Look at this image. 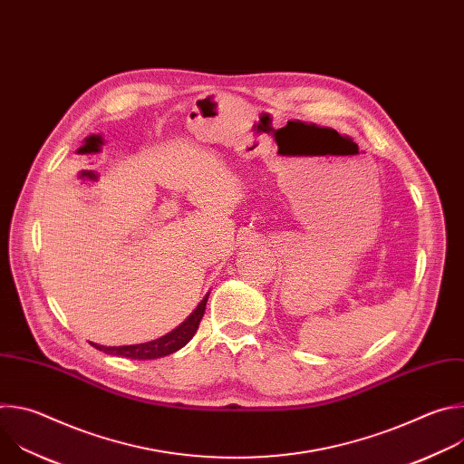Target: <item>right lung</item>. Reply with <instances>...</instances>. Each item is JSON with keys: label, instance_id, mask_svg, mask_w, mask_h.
<instances>
[{"label": "right lung", "instance_id": "obj_1", "mask_svg": "<svg viewBox=\"0 0 464 464\" xmlns=\"http://www.w3.org/2000/svg\"><path fill=\"white\" fill-rule=\"evenodd\" d=\"M208 299H209V294L200 301V304L192 310V314L181 324H178L174 330H170L169 334H165L158 340H152L147 343H138V345H122V347H104V345H97V343H92V345L106 354L130 358V360H156L161 356H169V354L179 351L181 347H185L192 340V336L198 330V324H200V321L204 317Z\"/></svg>", "mask_w": 464, "mask_h": 464}]
</instances>
